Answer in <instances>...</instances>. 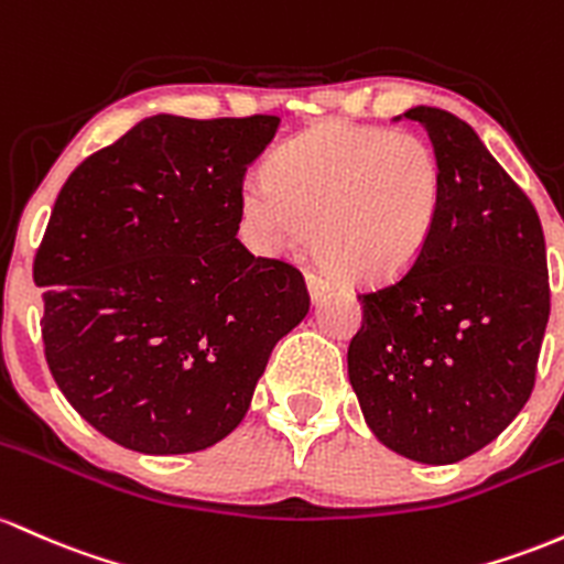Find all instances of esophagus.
<instances>
[{
  "instance_id": "1",
  "label": "esophagus",
  "mask_w": 564,
  "mask_h": 564,
  "mask_svg": "<svg viewBox=\"0 0 564 564\" xmlns=\"http://www.w3.org/2000/svg\"><path fill=\"white\" fill-rule=\"evenodd\" d=\"M307 289H311V300L318 302L332 292V283L326 281L324 275H318V272H311V275H307Z\"/></svg>"
}]
</instances>
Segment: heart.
<instances>
[{"instance_id":"heart-1","label":"heart","mask_w":564,"mask_h":564,"mask_svg":"<svg viewBox=\"0 0 564 564\" xmlns=\"http://www.w3.org/2000/svg\"><path fill=\"white\" fill-rule=\"evenodd\" d=\"M442 206V165L412 133L318 122L275 152L270 176L240 187L253 246L281 253L315 240L339 278L388 286L420 262Z\"/></svg>"}]
</instances>
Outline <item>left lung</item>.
I'll return each instance as SVG.
<instances>
[{
    "instance_id": "obj_1",
    "label": "left lung",
    "mask_w": 564,
    "mask_h": 564,
    "mask_svg": "<svg viewBox=\"0 0 564 564\" xmlns=\"http://www.w3.org/2000/svg\"><path fill=\"white\" fill-rule=\"evenodd\" d=\"M442 165L429 249L393 286L358 294L348 377L377 442L425 466L479 453L522 412L549 324L533 203L468 122L412 107Z\"/></svg>"
}]
</instances>
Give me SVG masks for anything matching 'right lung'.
I'll use <instances>...</instances> for the list:
<instances>
[{
    "mask_svg": "<svg viewBox=\"0 0 564 564\" xmlns=\"http://www.w3.org/2000/svg\"><path fill=\"white\" fill-rule=\"evenodd\" d=\"M278 117L152 115L66 178L34 259L55 386L144 455L214 447L249 412L302 272L240 243V187Z\"/></svg>",
    "mask_w": 564,
    "mask_h": 564,
    "instance_id": "right-lung-1",
    "label": "right lung"
}]
</instances>
